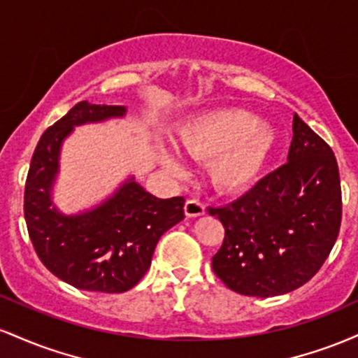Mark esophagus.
<instances>
[{
  "label": "esophagus",
  "instance_id": "obj_1",
  "mask_svg": "<svg viewBox=\"0 0 358 358\" xmlns=\"http://www.w3.org/2000/svg\"><path fill=\"white\" fill-rule=\"evenodd\" d=\"M185 213H187V217L203 215V213H205L203 203L200 202V200H196V199L187 200V203H185Z\"/></svg>",
  "mask_w": 358,
  "mask_h": 358
}]
</instances>
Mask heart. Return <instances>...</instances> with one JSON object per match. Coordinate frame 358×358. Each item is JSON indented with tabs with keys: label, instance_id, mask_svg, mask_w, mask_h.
Listing matches in <instances>:
<instances>
[{
	"label": "heart",
	"instance_id": "b5f03b06",
	"mask_svg": "<svg viewBox=\"0 0 358 358\" xmlns=\"http://www.w3.org/2000/svg\"><path fill=\"white\" fill-rule=\"evenodd\" d=\"M274 131L245 109H219L185 122L180 148L193 158H217L212 180L222 190H239L256 180L273 150Z\"/></svg>",
	"mask_w": 358,
	"mask_h": 358
}]
</instances>
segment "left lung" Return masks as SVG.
<instances>
[{
    "label": "left lung",
    "mask_w": 358,
    "mask_h": 358,
    "mask_svg": "<svg viewBox=\"0 0 358 358\" xmlns=\"http://www.w3.org/2000/svg\"><path fill=\"white\" fill-rule=\"evenodd\" d=\"M225 229L212 269L244 296L289 293L318 273L342 222V188L331 148L293 117L285 165L224 207H208Z\"/></svg>",
    "instance_id": "1"
}]
</instances>
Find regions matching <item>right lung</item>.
Listing matches in <instances>:
<instances>
[{"label":"right lung","instance_id":"add662e5","mask_svg":"<svg viewBox=\"0 0 358 358\" xmlns=\"http://www.w3.org/2000/svg\"><path fill=\"white\" fill-rule=\"evenodd\" d=\"M124 106L82 101L48 127L31 156L24 220L43 266L77 289L124 293L150 269L159 237L185 219V199H158L134 176L90 210L65 215L52 205L64 139L73 127L122 117Z\"/></svg>","mask_w":358,"mask_h":358}]
</instances>
